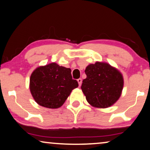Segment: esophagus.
Instances as JSON below:
<instances>
[{"mask_svg":"<svg viewBox=\"0 0 150 150\" xmlns=\"http://www.w3.org/2000/svg\"><path fill=\"white\" fill-rule=\"evenodd\" d=\"M77 82H78V83H79V86H81V82H82V79H81V78H79L78 79H77Z\"/></svg>","mask_w":150,"mask_h":150,"instance_id":"1","label":"esophagus"}]
</instances>
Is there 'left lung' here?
I'll list each match as a JSON object with an SVG mask.
<instances>
[{
  "mask_svg": "<svg viewBox=\"0 0 150 150\" xmlns=\"http://www.w3.org/2000/svg\"><path fill=\"white\" fill-rule=\"evenodd\" d=\"M81 88L92 106L106 108L117 102L123 88V75L108 63L97 62L86 68Z\"/></svg>",
  "mask_w": 150,
  "mask_h": 150,
  "instance_id": "obj_1",
  "label": "left lung"
}]
</instances>
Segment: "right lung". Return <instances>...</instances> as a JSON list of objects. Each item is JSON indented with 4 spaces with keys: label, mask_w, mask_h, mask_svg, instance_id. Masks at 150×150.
<instances>
[{
    "label": "right lung",
    "mask_w": 150,
    "mask_h": 150,
    "mask_svg": "<svg viewBox=\"0 0 150 150\" xmlns=\"http://www.w3.org/2000/svg\"><path fill=\"white\" fill-rule=\"evenodd\" d=\"M78 87L71 70L53 62L38 67L30 77L29 89L38 104L48 108H58L71 91Z\"/></svg>",
    "instance_id": "obj_1"
}]
</instances>
